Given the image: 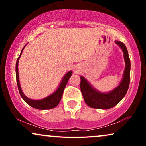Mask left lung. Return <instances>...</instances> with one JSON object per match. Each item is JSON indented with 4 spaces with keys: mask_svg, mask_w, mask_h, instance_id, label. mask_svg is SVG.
Returning a JSON list of instances; mask_svg holds the SVG:
<instances>
[{
    "mask_svg": "<svg viewBox=\"0 0 146 146\" xmlns=\"http://www.w3.org/2000/svg\"><path fill=\"white\" fill-rule=\"evenodd\" d=\"M123 52L125 68L123 79L117 86L109 93H102L91 86L84 78L81 76L80 89L85 102L90 107L96 109H110L118 104L126 94L130 82V60L124 44L115 41Z\"/></svg>",
    "mask_w": 146,
    "mask_h": 146,
    "instance_id": "8db88e82",
    "label": "left lung"
}]
</instances>
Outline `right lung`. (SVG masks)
Wrapping results in <instances>:
<instances>
[{"instance_id":"right-lung-1","label":"right lung","mask_w":146,"mask_h":146,"mask_svg":"<svg viewBox=\"0 0 146 146\" xmlns=\"http://www.w3.org/2000/svg\"><path fill=\"white\" fill-rule=\"evenodd\" d=\"M26 45L25 46V47ZM25 47L23 48L22 50L20 56L18 58L17 63H16V78H17V82L18 85V88H19V91L21 94V97L23 98V99L27 102L28 104L31 106L35 108L36 109L38 110H50L56 107L62 98V96L64 90L66 86L68 81L70 79V78L71 77L72 72L70 71L68 72L64 76L62 81L61 82L58 88L57 89V90L54 93H53L52 94L50 95L49 96H48L42 100H31L28 98L27 96H25L23 92H22L21 86H20V82H19V68H18V64H19V60L20 57L23 52V49L25 48Z\"/></svg>"}]
</instances>
